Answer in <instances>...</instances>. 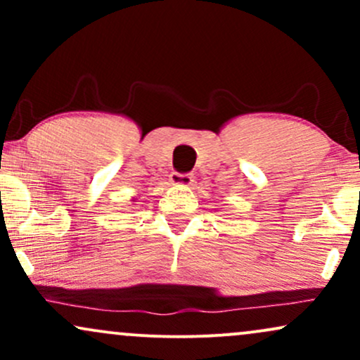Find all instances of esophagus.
<instances>
[{"label":"esophagus","instance_id":"obj_1","mask_svg":"<svg viewBox=\"0 0 360 360\" xmlns=\"http://www.w3.org/2000/svg\"><path fill=\"white\" fill-rule=\"evenodd\" d=\"M171 184L188 188V186L193 184V176L191 174H181V172H172V174H171Z\"/></svg>","mask_w":360,"mask_h":360}]
</instances>
